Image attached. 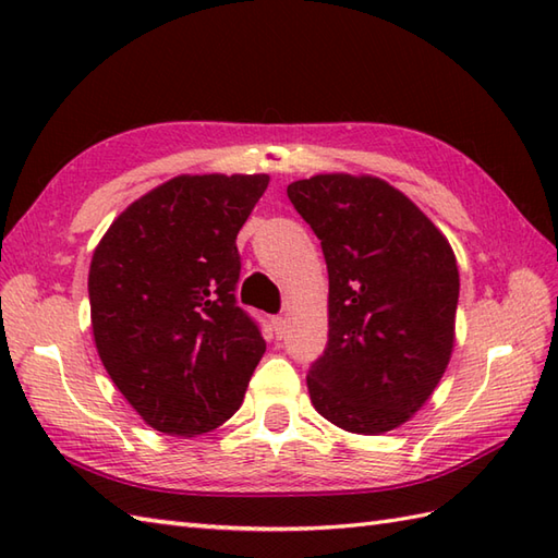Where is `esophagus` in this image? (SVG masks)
Here are the masks:
<instances>
[{
  "label": "esophagus",
  "mask_w": 558,
  "mask_h": 558,
  "mask_svg": "<svg viewBox=\"0 0 558 558\" xmlns=\"http://www.w3.org/2000/svg\"><path fill=\"white\" fill-rule=\"evenodd\" d=\"M270 326H272V330H276V338L286 336L288 322H286V318H282V316H272V318H270Z\"/></svg>",
  "instance_id": "esophagus-1"
}]
</instances>
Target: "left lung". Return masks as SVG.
<instances>
[{
	"label": "left lung",
	"mask_w": 558,
	"mask_h": 558,
	"mask_svg": "<svg viewBox=\"0 0 558 558\" xmlns=\"http://www.w3.org/2000/svg\"><path fill=\"white\" fill-rule=\"evenodd\" d=\"M288 196L328 266V345L306 374L312 405L352 434L393 432L429 400L453 352V248L372 174H314Z\"/></svg>",
	"instance_id": "left-lung-1"
}]
</instances>
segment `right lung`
<instances>
[{
  "label": "right lung",
  "instance_id": "add662e5",
  "mask_svg": "<svg viewBox=\"0 0 558 558\" xmlns=\"http://www.w3.org/2000/svg\"><path fill=\"white\" fill-rule=\"evenodd\" d=\"M268 182L172 177L126 206L93 252L100 362L156 432L196 436L228 422L264 357L266 340L234 300V240Z\"/></svg>",
  "mask_w": 558,
  "mask_h": 558
}]
</instances>
